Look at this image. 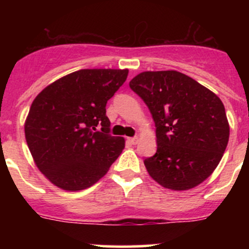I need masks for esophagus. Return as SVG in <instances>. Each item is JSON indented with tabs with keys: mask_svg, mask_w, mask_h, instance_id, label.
I'll return each instance as SVG.
<instances>
[{
	"mask_svg": "<svg viewBox=\"0 0 249 249\" xmlns=\"http://www.w3.org/2000/svg\"><path fill=\"white\" fill-rule=\"evenodd\" d=\"M127 141H129L131 144H137V143H139V137H131V139H127Z\"/></svg>",
	"mask_w": 249,
	"mask_h": 249,
	"instance_id": "obj_1",
	"label": "esophagus"
}]
</instances>
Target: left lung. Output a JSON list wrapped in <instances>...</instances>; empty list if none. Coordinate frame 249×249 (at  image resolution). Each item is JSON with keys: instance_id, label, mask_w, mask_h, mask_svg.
<instances>
[{"instance_id": "1", "label": "left lung", "mask_w": 249, "mask_h": 249, "mask_svg": "<svg viewBox=\"0 0 249 249\" xmlns=\"http://www.w3.org/2000/svg\"><path fill=\"white\" fill-rule=\"evenodd\" d=\"M130 88L147 105L157 127V153L144 160L150 177L172 190L192 189L210 177L229 141L219 97L177 71L142 72Z\"/></svg>"}]
</instances>
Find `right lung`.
Here are the masks:
<instances>
[{"label":"right lung","instance_id":"add662e5","mask_svg":"<svg viewBox=\"0 0 249 249\" xmlns=\"http://www.w3.org/2000/svg\"><path fill=\"white\" fill-rule=\"evenodd\" d=\"M127 73L79 70L55 80L34 100L25 137L37 167L53 184L70 192L87 189L123 152L124 139L109 134L106 105Z\"/></svg>","mask_w":249,"mask_h":249}]
</instances>
